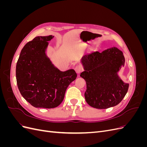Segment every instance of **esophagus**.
<instances>
[{
  "mask_svg": "<svg viewBox=\"0 0 147 147\" xmlns=\"http://www.w3.org/2000/svg\"><path fill=\"white\" fill-rule=\"evenodd\" d=\"M75 72H77V74H80L83 71V68L80 65H77L76 67H75Z\"/></svg>",
  "mask_w": 147,
  "mask_h": 147,
  "instance_id": "34e87169",
  "label": "esophagus"
}]
</instances>
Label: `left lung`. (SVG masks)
<instances>
[{
  "label": "left lung",
  "instance_id": "1",
  "mask_svg": "<svg viewBox=\"0 0 147 147\" xmlns=\"http://www.w3.org/2000/svg\"><path fill=\"white\" fill-rule=\"evenodd\" d=\"M80 74L86 83L84 97L87 103L98 109L118 105L126 96L129 84L123 82L118 73L124 66L123 53L115 47L83 56Z\"/></svg>",
  "mask_w": 147,
  "mask_h": 147
}]
</instances>
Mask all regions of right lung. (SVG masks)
Returning <instances> with one entry per match:
<instances>
[{"label":"right lung","mask_w":147,"mask_h":147,"mask_svg":"<svg viewBox=\"0 0 147 147\" xmlns=\"http://www.w3.org/2000/svg\"><path fill=\"white\" fill-rule=\"evenodd\" d=\"M53 35L38 36L24 45L16 67L17 85L24 98L36 108L53 109L63 102L69 84L77 78L74 69L61 71L47 56Z\"/></svg>","instance_id":"obj_1"}]
</instances>
